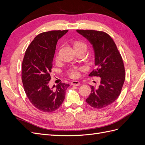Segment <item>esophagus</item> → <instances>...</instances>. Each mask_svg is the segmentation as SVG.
<instances>
[{
	"label": "esophagus",
	"instance_id": "34e87169",
	"mask_svg": "<svg viewBox=\"0 0 145 145\" xmlns=\"http://www.w3.org/2000/svg\"><path fill=\"white\" fill-rule=\"evenodd\" d=\"M80 84V83L78 81H72L71 82V85H73V86H79Z\"/></svg>",
	"mask_w": 145,
	"mask_h": 145
}]
</instances>
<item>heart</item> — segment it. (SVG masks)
Here are the masks:
<instances>
[{
	"mask_svg": "<svg viewBox=\"0 0 145 145\" xmlns=\"http://www.w3.org/2000/svg\"><path fill=\"white\" fill-rule=\"evenodd\" d=\"M74 50L85 49L86 48V45L85 42L80 40H76L73 43ZM83 68H75L70 70L69 74L72 78H77L78 76V71L82 70Z\"/></svg>",
	"mask_w": 145,
	"mask_h": 145,
	"instance_id": "heart-1",
	"label": "heart"
}]
</instances>
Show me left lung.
<instances>
[{
    "instance_id": "1",
    "label": "left lung",
    "mask_w": 145,
    "mask_h": 145,
    "mask_svg": "<svg viewBox=\"0 0 145 145\" xmlns=\"http://www.w3.org/2000/svg\"><path fill=\"white\" fill-rule=\"evenodd\" d=\"M77 32L93 45L96 67L89 76L100 78L98 88L91 86V93L86 100L96 109L112 104L119 96L125 79V67L116 43L109 35L95 30H80Z\"/></svg>"
}]
</instances>
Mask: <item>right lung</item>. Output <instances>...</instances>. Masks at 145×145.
I'll return each instance as SVG.
<instances>
[{"label":"right lung","mask_w":145,"mask_h":145,"mask_svg":"<svg viewBox=\"0 0 145 145\" xmlns=\"http://www.w3.org/2000/svg\"><path fill=\"white\" fill-rule=\"evenodd\" d=\"M68 31H51L39 34L25 52L22 68L24 88L30 102L43 112L57 110L69 86L62 82L52 88L48 85L57 43Z\"/></svg>","instance_id":"right-lung-1"}]
</instances>
